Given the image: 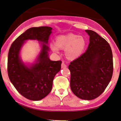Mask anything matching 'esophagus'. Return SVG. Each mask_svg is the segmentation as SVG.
I'll return each instance as SVG.
<instances>
[{"mask_svg": "<svg viewBox=\"0 0 121 121\" xmlns=\"http://www.w3.org/2000/svg\"><path fill=\"white\" fill-rule=\"evenodd\" d=\"M66 67H67V65L65 64V63L64 61H63V62H62L61 63V68H66Z\"/></svg>", "mask_w": 121, "mask_h": 121, "instance_id": "1", "label": "esophagus"}]
</instances>
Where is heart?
<instances>
[{"label":"heart","instance_id":"obj_1","mask_svg":"<svg viewBox=\"0 0 121 121\" xmlns=\"http://www.w3.org/2000/svg\"><path fill=\"white\" fill-rule=\"evenodd\" d=\"M86 46V40L83 36L73 34L61 35L57 38L56 44L51 43L53 52L58 53L60 49H65V55L69 59H75L81 55Z\"/></svg>","mask_w":121,"mask_h":121}]
</instances>
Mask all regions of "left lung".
Wrapping results in <instances>:
<instances>
[{
  "instance_id": "1",
  "label": "left lung",
  "mask_w": 121,
  "mask_h": 121,
  "mask_svg": "<svg viewBox=\"0 0 121 121\" xmlns=\"http://www.w3.org/2000/svg\"><path fill=\"white\" fill-rule=\"evenodd\" d=\"M90 36L87 50L68 66L70 87L75 96L91 100L101 95L113 73V58L108 43L96 32L86 30Z\"/></svg>"
}]
</instances>
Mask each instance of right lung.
Listing matches in <instances>:
<instances>
[{"instance_id": "right-lung-1", "label": "right lung", "mask_w": 121, "mask_h": 121, "mask_svg": "<svg viewBox=\"0 0 121 121\" xmlns=\"http://www.w3.org/2000/svg\"><path fill=\"white\" fill-rule=\"evenodd\" d=\"M52 28L49 26L32 27L27 30L11 44L8 54L7 72L16 90L30 100H40L52 91L54 78L61 69V61H51L48 57L49 47L43 44L38 62L29 68L19 56L25 40L36 39L47 44Z\"/></svg>"}]
</instances>
